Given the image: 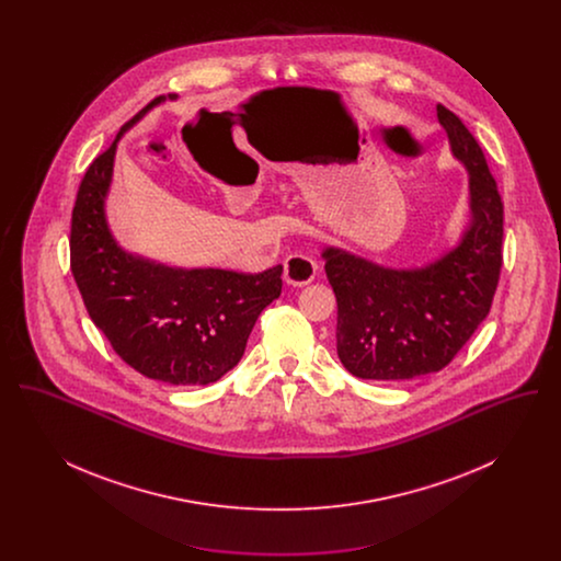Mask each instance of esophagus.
Segmentation results:
<instances>
[{
  "instance_id": "esophagus-1",
  "label": "esophagus",
  "mask_w": 561,
  "mask_h": 561,
  "mask_svg": "<svg viewBox=\"0 0 561 561\" xmlns=\"http://www.w3.org/2000/svg\"><path fill=\"white\" fill-rule=\"evenodd\" d=\"M316 273H318V263L302 254V252H296L290 254L286 261H284V279L290 284V286H307L316 279Z\"/></svg>"
}]
</instances>
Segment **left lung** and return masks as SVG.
I'll use <instances>...</instances> for the list:
<instances>
[{
  "label": "left lung",
  "mask_w": 561,
  "mask_h": 561,
  "mask_svg": "<svg viewBox=\"0 0 561 561\" xmlns=\"http://www.w3.org/2000/svg\"><path fill=\"white\" fill-rule=\"evenodd\" d=\"M454 158L469 170L471 225L460 243L423 268H385L325 248L336 296V351L348 373L410 380L439 373L490 313L503 267V199L473 134L437 105Z\"/></svg>",
  "instance_id": "1"
}]
</instances>
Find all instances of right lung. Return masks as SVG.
Listing matches in <instances>:
<instances>
[{
  "mask_svg": "<svg viewBox=\"0 0 561 561\" xmlns=\"http://www.w3.org/2000/svg\"><path fill=\"white\" fill-rule=\"evenodd\" d=\"M161 101L153 99L119 134ZM117 138L81 179L71 273L90 320L130 368L168 385H210L238 366L261 311L282 294V265L263 273L172 268L124 252L105 218Z\"/></svg>",
  "mask_w": 561,
  "mask_h": 561,
  "instance_id": "right-lung-1",
  "label": "right lung"
}]
</instances>
